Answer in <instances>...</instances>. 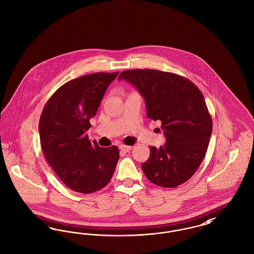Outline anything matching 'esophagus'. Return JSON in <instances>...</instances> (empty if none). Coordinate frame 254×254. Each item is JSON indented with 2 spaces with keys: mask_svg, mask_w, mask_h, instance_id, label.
Masks as SVG:
<instances>
[{
  "mask_svg": "<svg viewBox=\"0 0 254 254\" xmlns=\"http://www.w3.org/2000/svg\"><path fill=\"white\" fill-rule=\"evenodd\" d=\"M119 147H120V149H121L122 151H124V152H127V151H129V150L132 148V146L126 145H121Z\"/></svg>",
  "mask_w": 254,
  "mask_h": 254,
  "instance_id": "esophagus-1",
  "label": "esophagus"
}]
</instances>
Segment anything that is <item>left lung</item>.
<instances>
[{"instance_id": "obj_1", "label": "left lung", "mask_w": 254, "mask_h": 254, "mask_svg": "<svg viewBox=\"0 0 254 254\" xmlns=\"http://www.w3.org/2000/svg\"><path fill=\"white\" fill-rule=\"evenodd\" d=\"M131 83L144 97L146 115L161 122L166 144L150 147L142 164L146 178L164 188L188 181L205 156L212 120L200 89L178 74L156 69L125 70L118 77Z\"/></svg>"}]
</instances>
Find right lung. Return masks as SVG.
<instances>
[{"label":"right lung","instance_id":"right-lung-1","mask_svg":"<svg viewBox=\"0 0 254 254\" xmlns=\"http://www.w3.org/2000/svg\"><path fill=\"white\" fill-rule=\"evenodd\" d=\"M119 72H98L71 80L49 98L39 121L41 147L67 188L92 193L109 184L119 160L116 145L101 147L85 131L109 84Z\"/></svg>","mask_w":254,"mask_h":254}]
</instances>
